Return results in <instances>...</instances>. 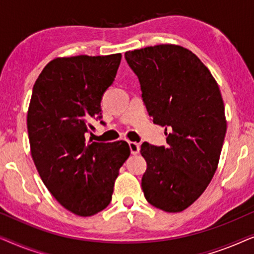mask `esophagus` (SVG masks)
Masks as SVG:
<instances>
[{"instance_id": "34e87169", "label": "esophagus", "mask_w": 254, "mask_h": 254, "mask_svg": "<svg viewBox=\"0 0 254 254\" xmlns=\"http://www.w3.org/2000/svg\"><path fill=\"white\" fill-rule=\"evenodd\" d=\"M129 149L131 154L137 155L140 152V144L136 143V142H129Z\"/></svg>"}]
</instances>
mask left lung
Listing matches in <instances>:
<instances>
[{"label":"left lung","instance_id":"1","mask_svg":"<svg viewBox=\"0 0 254 254\" xmlns=\"http://www.w3.org/2000/svg\"><path fill=\"white\" fill-rule=\"evenodd\" d=\"M125 58L149 116L168 135V147L141 145L147 162L142 190L154 207L179 213L204 192L217 169L227 131L220 88L200 59L178 45L129 51Z\"/></svg>","mask_w":254,"mask_h":254}]
</instances>
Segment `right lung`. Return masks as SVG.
Wrapping results in <instances>:
<instances>
[{
	"mask_svg": "<svg viewBox=\"0 0 254 254\" xmlns=\"http://www.w3.org/2000/svg\"><path fill=\"white\" fill-rule=\"evenodd\" d=\"M121 54L57 58L40 72L27 111L34 165L61 206L91 216L111 202L119 169L129 157L126 141H86L100 102L112 84Z\"/></svg>",
	"mask_w": 254,
	"mask_h": 254,
	"instance_id": "add662e5",
	"label": "right lung"
}]
</instances>
